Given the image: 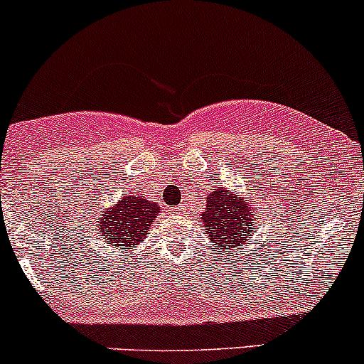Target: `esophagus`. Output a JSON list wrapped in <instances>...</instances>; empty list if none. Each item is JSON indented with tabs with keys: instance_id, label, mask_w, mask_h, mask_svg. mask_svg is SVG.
<instances>
[{
	"instance_id": "obj_1",
	"label": "esophagus",
	"mask_w": 364,
	"mask_h": 364,
	"mask_svg": "<svg viewBox=\"0 0 364 364\" xmlns=\"http://www.w3.org/2000/svg\"><path fill=\"white\" fill-rule=\"evenodd\" d=\"M170 213H171V215H175V216H177V218H178V216H183V208H182V206H175V208H171Z\"/></svg>"
}]
</instances>
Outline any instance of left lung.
Returning a JSON list of instances; mask_svg holds the SVG:
<instances>
[{
	"mask_svg": "<svg viewBox=\"0 0 364 364\" xmlns=\"http://www.w3.org/2000/svg\"><path fill=\"white\" fill-rule=\"evenodd\" d=\"M258 213L255 201L225 187H215L213 193H208L206 206L199 218L213 249L222 255L223 251L234 252V249L240 251V246L251 240L256 225H259Z\"/></svg>",
	"mask_w": 364,
	"mask_h": 364,
	"instance_id": "8db88e82",
	"label": "left lung"
}]
</instances>
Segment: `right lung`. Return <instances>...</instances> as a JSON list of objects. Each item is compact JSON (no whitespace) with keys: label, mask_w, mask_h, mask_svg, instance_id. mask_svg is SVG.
Returning <instances> with one entry per match:
<instances>
[{"label":"right lung","mask_w":364,"mask_h":364,"mask_svg":"<svg viewBox=\"0 0 364 364\" xmlns=\"http://www.w3.org/2000/svg\"><path fill=\"white\" fill-rule=\"evenodd\" d=\"M160 213V206L156 203L148 201L141 196L125 194L113 206L105 208L96 216V223L92 230L101 237L105 244L115 249H132L148 235V230Z\"/></svg>","instance_id":"1"}]
</instances>
